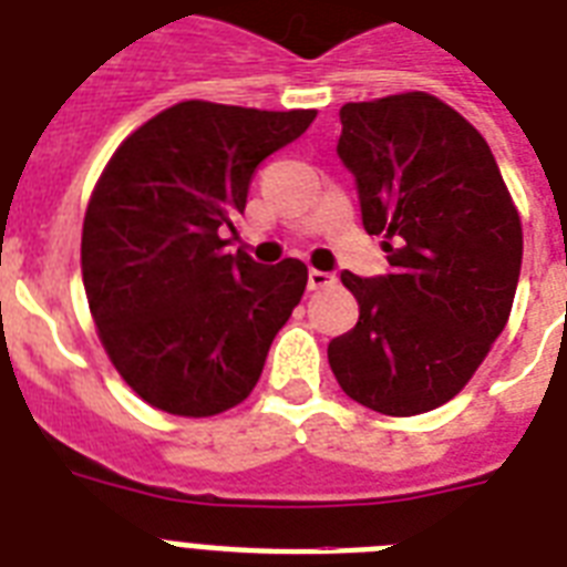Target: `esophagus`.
I'll use <instances>...</instances> for the list:
<instances>
[{
    "instance_id": "obj_1",
    "label": "esophagus",
    "mask_w": 567,
    "mask_h": 567,
    "mask_svg": "<svg viewBox=\"0 0 567 567\" xmlns=\"http://www.w3.org/2000/svg\"><path fill=\"white\" fill-rule=\"evenodd\" d=\"M329 285H336V276L323 274V270H309V291H320Z\"/></svg>"
}]
</instances>
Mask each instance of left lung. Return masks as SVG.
<instances>
[{
    "label": "left lung",
    "mask_w": 567,
    "mask_h": 567,
    "mask_svg": "<svg viewBox=\"0 0 567 567\" xmlns=\"http://www.w3.org/2000/svg\"><path fill=\"white\" fill-rule=\"evenodd\" d=\"M338 158L355 176L385 276L344 270L359 323L329 341L338 385L391 417L467 385L506 327L524 256L518 208L485 137L430 93L341 109Z\"/></svg>",
    "instance_id": "8db88e82"
}]
</instances>
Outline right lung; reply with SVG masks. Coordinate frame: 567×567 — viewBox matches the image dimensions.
<instances>
[{
	"mask_svg": "<svg viewBox=\"0 0 567 567\" xmlns=\"http://www.w3.org/2000/svg\"><path fill=\"white\" fill-rule=\"evenodd\" d=\"M318 111L179 102L132 132L93 188L82 276L93 323L141 400L182 417L220 414L256 388L300 302V258L231 256L249 179Z\"/></svg>",
	"mask_w": 567,
	"mask_h": 567,
	"instance_id": "1",
	"label": "right lung"
}]
</instances>
